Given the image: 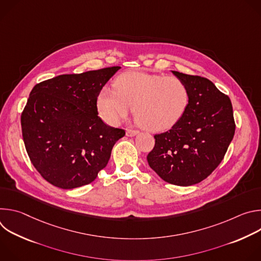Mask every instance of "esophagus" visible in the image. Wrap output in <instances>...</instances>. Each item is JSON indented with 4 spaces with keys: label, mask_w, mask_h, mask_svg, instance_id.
Wrapping results in <instances>:
<instances>
[{
    "label": "esophagus",
    "mask_w": 261,
    "mask_h": 261,
    "mask_svg": "<svg viewBox=\"0 0 261 261\" xmlns=\"http://www.w3.org/2000/svg\"><path fill=\"white\" fill-rule=\"evenodd\" d=\"M139 132L137 131V130H127L126 131V135L127 136H129V137H133V136H135L136 134H138Z\"/></svg>",
    "instance_id": "34e87169"
}]
</instances>
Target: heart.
Listing matches in <instances>:
<instances>
[{"label":"heart","instance_id":"b5f03b06","mask_svg":"<svg viewBox=\"0 0 261 261\" xmlns=\"http://www.w3.org/2000/svg\"><path fill=\"white\" fill-rule=\"evenodd\" d=\"M116 91L104 87L97 97L102 120L118 126L133 110L136 123L151 131L173 127L189 104V90L179 79L162 74L130 71L115 82Z\"/></svg>","mask_w":261,"mask_h":261}]
</instances>
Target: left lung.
Returning a JSON list of instances; mask_svg holds the SVG:
<instances>
[{
  "label": "left lung",
  "instance_id": "1",
  "mask_svg": "<svg viewBox=\"0 0 261 261\" xmlns=\"http://www.w3.org/2000/svg\"><path fill=\"white\" fill-rule=\"evenodd\" d=\"M189 90V104L167 132L156 134L146 159L165 181L191 186L206 178L224 158L236 124L231 101L207 79L171 71Z\"/></svg>",
  "mask_w": 261,
  "mask_h": 261
}]
</instances>
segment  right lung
Returning a JSON list of instances; mask_svg holds the SVG:
<instances>
[{
    "label": "right lung",
    "instance_id": "right-lung-1",
    "mask_svg": "<svg viewBox=\"0 0 261 261\" xmlns=\"http://www.w3.org/2000/svg\"><path fill=\"white\" fill-rule=\"evenodd\" d=\"M120 69L63 74L33 88L21 114L22 138L35 168L56 187L92 182L125 135L103 123L97 109L100 91Z\"/></svg>",
    "mask_w": 261,
    "mask_h": 261
}]
</instances>
